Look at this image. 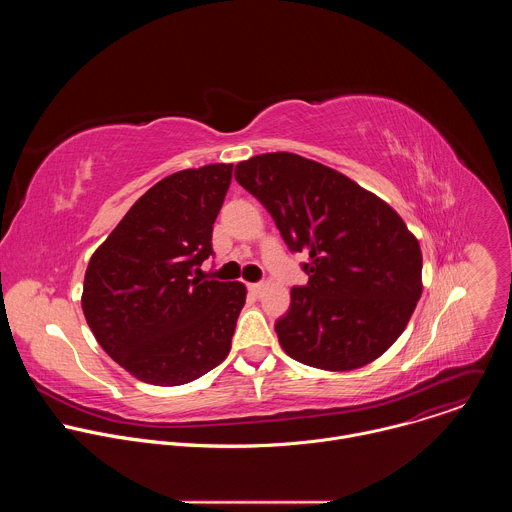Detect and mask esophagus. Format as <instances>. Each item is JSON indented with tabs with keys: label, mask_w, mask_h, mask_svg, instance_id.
Returning a JSON list of instances; mask_svg holds the SVG:
<instances>
[{
	"label": "esophagus",
	"mask_w": 512,
	"mask_h": 512,
	"mask_svg": "<svg viewBox=\"0 0 512 512\" xmlns=\"http://www.w3.org/2000/svg\"><path fill=\"white\" fill-rule=\"evenodd\" d=\"M249 291L253 296H261L265 291V283H249Z\"/></svg>",
	"instance_id": "1"
}]
</instances>
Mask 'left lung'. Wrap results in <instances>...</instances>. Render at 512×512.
Here are the masks:
<instances>
[{"label": "left lung", "instance_id": "8db88e82", "mask_svg": "<svg viewBox=\"0 0 512 512\" xmlns=\"http://www.w3.org/2000/svg\"><path fill=\"white\" fill-rule=\"evenodd\" d=\"M294 253L308 285L275 322L281 348L322 371H354L387 352L421 298V249L403 218L348 176L289 152L235 168Z\"/></svg>", "mask_w": 512, "mask_h": 512}]
</instances>
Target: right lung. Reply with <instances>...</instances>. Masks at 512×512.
<instances>
[{
	"label": "right lung",
	"instance_id": "add662e5",
	"mask_svg": "<svg viewBox=\"0 0 512 512\" xmlns=\"http://www.w3.org/2000/svg\"><path fill=\"white\" fill-rule=\"evenodd\" d=\"M233 164L180 170L154 184L93 253L83 314L135 379L186 385L221 364L245 306L241 281L200 279Z\"/></svg>",
	"mask_w": 512,
	"mask_h": 512
}]
</instances>
